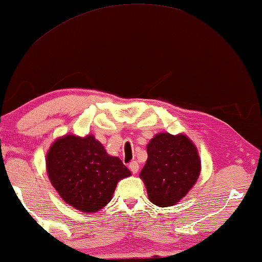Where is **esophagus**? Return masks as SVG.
<instances>
[{
    "instance_id": "34e87169",
    "label": "esophagus",
    "mask_w": 262,
    "mask_h": 262,
    "mask_svg": "<svg viewBox=\"0 0 262 262\" xmlns=\"http://www.w3.org/2000/svg\"><path fill=\"white\" fill-rule=\"evenodd\" d=\"M128 168L134 173H137V171L139 170V163L137 161H132L130 164H128Z\"/></svg>"
}]
</instances>
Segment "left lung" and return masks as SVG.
Listing matches in <instances>:
<instances>
[{
	"label": "left lung",
	"instance_id": "1",
	"mask_svg": "<svg viewBox=\"0 0 262 262\" xmlns=\"http://www.w3.org/2000/svg\"><path fill=\"white\" fill-rule=\"evenodd\" d=\"M147 161L139 176L147 196L158 207H170L196 183L201 159L194 143L184 135L157 134L146 146Z\"/></svg>",
	"mask_w": 262,
	"mask_h": 262
}]
</instances>
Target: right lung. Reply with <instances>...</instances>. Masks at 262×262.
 Returning a JSON list of instances; mask_svg holds the SVG:
<instances>
[{"label":"right lung","instance_id":"right-lung-1","mask_svg":"<svg viewBox=\"0 0 262 262\" xmlns=\"http://www.w3.org/2000/svg\"><path fill=\"white\" fill-rule=\"evenodd\" d=\"M47 173L61 199L75 209L97 213L112 199L117 183L131 175L92 135L56 139L46 156Z\"/></svg>","mask_w":262,"mask_h":262}]
</instances>
